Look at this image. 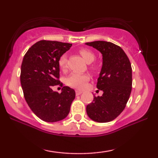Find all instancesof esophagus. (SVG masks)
Returning <instances> with one entry per match:
<instances>
[{
  "instance_id": "obj_1",
  "label": "esophagus",
  "mask_w": 158,
  "mask_h": 158,
  "mask_svg": "<svg viewBox=\"0 0 158 158\" xmlns=\"http://www.w3.org/2000/svg\"><path fill=\"white\" fill-rule=\"evenodd\" d=\"M75 93H76L77 96H78V95H81L82 93H83V91H82V90H75Z\"/></svg>"
}]
</instances>
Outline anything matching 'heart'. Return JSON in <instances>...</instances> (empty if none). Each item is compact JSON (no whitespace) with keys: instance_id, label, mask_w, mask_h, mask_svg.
<instances>
[{"instance_id":"obj_1","label":"heart","mask_w":158,"mask_h":158,"mask_svg":"<svg viewBox=\"0 0 158 158\" xmlns=\"http://www.w3.org/2000/svg\"><path fill=\"white\" fill-rule=\"evenodd\" d=\"M80 54H81L83 59L85 60L87 63H91L94 61L95 58H96V55H95L94 52L90 50L89 49L83 48L80 49L79 51ZM67 62H68V60H67V57L65 55H62L59 60V66L62 70H65L67 67ZM92 68H95L94 65H92ZM90 77L89 75L87 74H81V73H73L69 75V77L67 79V83L71 87L78 88V89H81L85 86V83L89 81Z\"/></svg>"}]
</instances>
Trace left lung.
I'll return each mask as SVG.
<instances>
[{"instance_id":"obj_1","label":"left lung","mask_w":158,"mask_h":158,"mask_svg":"<svg viewBox=\"0 0 158 158\" xmlns=\"http://www.w3.org/2000/svg\"><path fill=\"white\" fill-rule=\"evenodd\" d=\"M102 54L103 64L96 87L103 92L94 96L86 106L88 116L95 122L105 123L115 119L126 107L132 85L130 61L119 46L105 41L87 42Z\"/></svg>"}]
</instances>
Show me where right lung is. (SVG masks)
Listing matches in <instances>:
<instances>
[{"label": "right lung", "mask_w": 158, "mask_h": 158, "mask_svg": "<svg viewBox=\"0 0 158 158\" xmlns=\"http://www.w3.org/2000/svg\"><path fill=\"white\" fill-rule=\"evenodd\" d=\"M72 44L41 40L28 49L21 68V84L27 104L36 116L47 122L64 119L75 98L73 88L64 86L62 92L53 91L59 81V60Z\"/></svg>", "instance_id": "1"}]
</instances>
